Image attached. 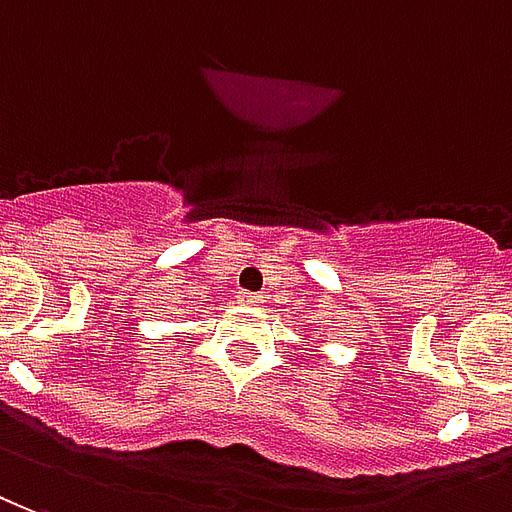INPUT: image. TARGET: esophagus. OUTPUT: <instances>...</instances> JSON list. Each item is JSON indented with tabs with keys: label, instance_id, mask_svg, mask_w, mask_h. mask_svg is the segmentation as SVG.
Wrapping results in <instances>:
<instances>
[{
	"label": "esophagus",
	"instance_id": "1",
	"mask_svg": "<svg viewBox=\"0 0 512 512\" xmlns=\"http://www.w3.org/2000/svg\"><path fill=\"white\" fill-rule=\"evenodd\" d=\"M237 300H240L242 305H256V302H261V294L245 292V289H240V292H237Z\"/></svg>",
	"mask_w": 512,
	"mask_h": 512
}]
</instances>
